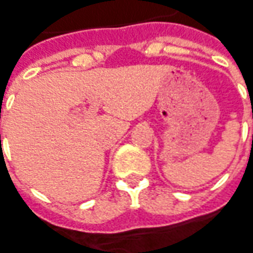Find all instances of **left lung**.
I'll use <instances>...</instances> for the list:
<instances>
[{
	"instance_id": "left-lung-1",
	"label": "left lung",
	"mask_w": 253,
	"mask_h": 253,
	"mask_svg": "<svg viewBox=\"0 0 253 253\" xmlns=\"http://www.w3.org/2000/svg\"><path fill=\"white\" fill-rule=\"evenodd\" d=\"M252 118H253V116H252Z\"/></svg>"
}]
</instances>
